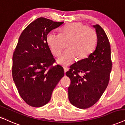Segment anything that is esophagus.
<instances>
[{
    "label": "esophagus",
    "mask_w": 125,
    "mask_h": 125,
    "mask_svg": "<svg viewBox=\"0 0 125 125\" xmlns=\"http://www.w3.org/2000/svg\"><path fill=\"white\" fill-rule=\"evenodd\" d=\"M64 73H65V74L66 72L68 70V68L67 67H64Z\"/></svg>",
    "instance_id": "1"
}]
</instances>
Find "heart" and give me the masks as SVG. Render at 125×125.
Listing matches in <instances>:
<instances>
[{
	"mask_svg": "<svg viewBox=\"0 0 125 125\" xmlns=\"http://www.w3.org/2000/svg\"><path fill=\"white\" fill-rule=\"evenodd\" d=\"M47 43L53 54L57 57L67 44V49L57 59L61 65L68 66L75 62L76 57L83 58L94 49L97 41L95 31L81 23L68 24L61 30L60 34L50 33Z\"/></svg>",
	"mask_w": 125,
	"mask_h": 125,
	"instance_id": "heart-1",
	"label": "heart"
}]
</instances>
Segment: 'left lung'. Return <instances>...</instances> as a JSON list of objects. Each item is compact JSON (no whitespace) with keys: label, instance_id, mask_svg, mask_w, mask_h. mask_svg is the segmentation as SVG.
Returning a JSON list of instances; mask_svg holds the SVG:
<instances>
[{"label":"left lung","instance_id":"left-lung-1","mask_svg":"<svg viewBox=\"0 0 125 125\" xmlns=\"http://www.w3.org/2000/svg\"><path fill=\"white\" fill-rule=\"evenodd\" d=\"M97 35L96 48L87 58L70 67L66 75L70 78L68 98L73 105L81 109L93 106L107 88L112 69L111 47L105 31L93 25ZM83 73V77L79 73Z\"/></svg>","mask_w":125,"mask_h":125}]
</instances>
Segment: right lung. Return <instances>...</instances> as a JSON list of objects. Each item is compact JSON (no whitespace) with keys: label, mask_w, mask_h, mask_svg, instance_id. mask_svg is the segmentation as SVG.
I'll use <instances>...</instances> for the list:
<instances>
[{"label":"right lung","mask_w":125,"mask_h":125,"mask_svg":"<svg viewBox=\"0 0 125 125\" xmlns=\"http://www.w3.org/2000/svg\"><path fill=\"white\" fill-rule=\"evenodd\" d=\"M64 22L40 17L29 24L20 36L13 55L12 76L24 101L33 107L50 101L52 92L64 76L47 43V35Z\"/></svg>","instance_id":"1"}]
</instances>
